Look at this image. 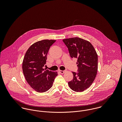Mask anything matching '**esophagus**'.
<instances>
[{"label":"esophagus","mask_w":122,"mask_h":122,"mask_svg":"<svg viewBox=\"0 0 122 122\" xmlns=\"http://www.w3.org/2000/svg\"><path fill=\"white\" fill-rule=\"evenodd\" d=\"M59 72L61 74H64L66 72V71H62V70H59Z\"/></svg>","instance_id":"34e87169"}]
</instances>
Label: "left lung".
I'll return each mask as SVG.
<instances>
[{"label": "left lung", "instance_id": "8db88e82", "mask_svg": "<svg viewBox=\"0 0 122 122\" xmlns=\"http://www.w3.org/2000/svg\"><path fill=\"white\" fill-rule=\"evenodd\" d=\"M63 42L67 46L70 57L76 58L78 72H72L73 79L68 82L73 91L82 92L93 82L98 71V55L92 44L77 37L66 38Z\"/></svg>", "mask_w": 122, "mask_h": 122}]
</instances>
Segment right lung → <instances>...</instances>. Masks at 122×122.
Segmentation results:
<instances>
[{
	"mask_svg": "<svg viewBox=\"0 0 122 122\" xmlns=\"http://www.w3.org/2000/svg\"><path fill=\"white\" fill-rule=\"evenodd\" d=\"M55 40L45 39L32 44L28 49L22 62V70L25 79L35 91L43 92L52 87L57 72L44 69L47 54Z\"/></svg>",
	"mask_w": 122,
	"mask_h": 122,
	"instance_id": "1",
	"label": "right lung"
}]
</instances>
